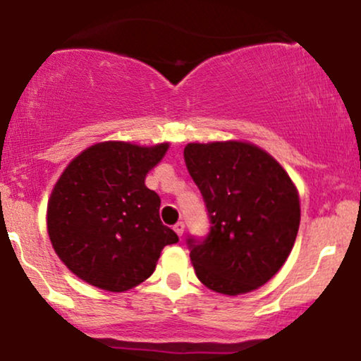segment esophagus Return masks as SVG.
I'll return each instance as SVG.
<instances>
[{
  "label": "esophagus",
  "mask_w": 361,
  "mask_h": 361,
  "mask_svg": "<svg viewBox=\"0 0 361 361\" xmlns=\"http://www.w3.org/2000/svg\"><path fill=\"white\" fill-rule=\"evenodd\" d=\"M173 229H175V233L181 238V235H183V233H185V224L181 222V221H180V222H176V224H175V227H173Z\"/></svg>",
  "instance_id": "1"
}]
</instances>
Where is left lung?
I'll return each mask as SVG.
<instances>
[{"instance_id": "8db88e82", "label": "left lung", "mask_w": 361, "mask_h": 361, "mask_svg": "<svg viewBox=\"0 0 361 361\" xmlns=\"http://www.w3.org/2000/svg\"><path fill=\"white\" fill-rule=\"evenodd\" d=\"M183 157L210 221L205 238L186 239L198 280L226 295L264 285L299 233L292 180L270 154L246 142L188 144Z\"/></svg>"}]
</instances>
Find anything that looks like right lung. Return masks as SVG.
<instances>
[{
	"label": "right lung",
	"mask_w": 361,
	"mask_h": 361,
	"mask_svg": "<svg viewBox=\"0 0 361 361\" xmlns=\"http://www.w3.org/2000/svg\"><path fill=\"white\" fill-rule=\"evenodd\" d=\"M168 144L102 142L82 151L54 186L47 227L62 263L94 287L123 292L152 275L178 243L159 219L161 198L144 180Z\"/></svg>",
	"instance_id": "obj_1"
}]
</instances>
